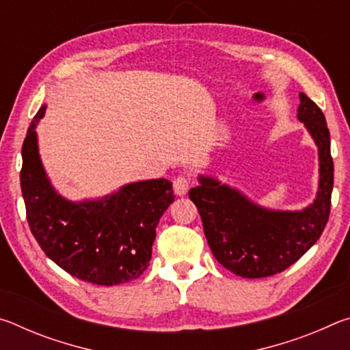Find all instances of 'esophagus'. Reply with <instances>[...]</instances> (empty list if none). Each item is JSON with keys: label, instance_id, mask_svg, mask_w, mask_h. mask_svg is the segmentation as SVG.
Here are the masks:
<instances>
[{"label": "esophagus", "instance_id": "34e87169", "mask_svg": "<svg viewBox=\"0 0 350 350\" xmlns=\"http://www.w3.org/2000/svg\"><path fill=\"white\" fill-rule=\"evenodd\" d=\"M173 187H174V193L177 194V196H183V194L188 193L189 180L187 179V177L179 176V177H176V179H174Z\"/></svg>", "mask_w": 350, "mask_h": 350}]
</instances>
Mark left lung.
Returning <instances> with one entry per match:
<instances>
[{
    "instance_id": "left-lung-1",
    "label": "left lung",
    "mask_w": 350,
    "mask_h": 350,
    "mask_svg": "<svg viewBox=\"0 0 350 350\" xmlns=\"http://www.w3.org/2000/svg\"><path fill=\"white\" fill-rule=\"evenodd\" d=\"M298 120L318 146L319 182L313 202L298 211L269 210L211 176L189 189L219 264L242 278H267L295 264L319 239L329 221L334 188L330 134L323 111L299 92Z\"/></svg>"
}]
</instances>
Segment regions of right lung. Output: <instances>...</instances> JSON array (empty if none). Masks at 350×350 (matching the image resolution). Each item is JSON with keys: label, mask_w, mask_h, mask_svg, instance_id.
<instances>
[{"label": "right lung", "mask_w": 350, "mask_h": 350, "mask_svg": "<svg viewBox=\"0 0 350 350\" xmlns=\"http://www.w3.org/2000/svg\"><path fill=\"white\" fill-rule=\"evenodd\" d=\"M43 105L29 125L20 173L26 216L33 238L69 275L98 286L129 282L150 265L156 227L173 204V183L150 179L123 185L100 199H64L41 163L37 128Z\"/></svg>", "instance_id": "add662e5"}]
</instances>
